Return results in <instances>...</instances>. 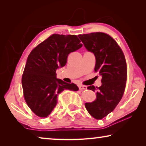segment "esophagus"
Segmentation results:
<instances>
[{
    "label": "esophagus",
    "instance_id": "obj_1",
    "mask_svg": "<svg viewBox=\"0 0 146 146\" xmlns=\"http://www.w3.org/2000/svg\"><path fill=\"white\" fill-rule=\"evenodd\" d=\"M79 90H87V86H83V85H80L78 86Z\"/></svg>",
    "mask_w": 146,
    "mask_h": 146
}]
</instances>
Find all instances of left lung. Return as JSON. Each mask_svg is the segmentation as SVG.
<instances>
[{
    "mask_svg": "<svg viewBox=\"0 0 146 146\" xmlns=\"http://www.w3.org/2000/svg\"><path fill=\"white\" fill-rule=\"evenodd\" d=\"M78 37L88 51L95 55L94 70L102 76L101 86L88 87L96 91L97 98L85 104L88 113L100 120L112 112L122 99L127 80L126 61L122 49L108 34L95 32L79 35Z\"/></svg>",
    "mask_w": 146,
    "mask_h": 146,
    "instance_id": "obj_1",
    "label": "left lung"
}]
</instances>
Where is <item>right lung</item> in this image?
Masks as SVG:
<instances>
[{
	"label": "right lung",
	"instance_id": "add662e5",
	"mask_svg": "<svg viewBox=\"0 0 146 146\" xmlns=\"http://www.w3.org/2000/svg\"><path fill=\"white\" fill-rule=\"evenodd\" d=\"M82 46L74 35L53 34L31 51L22 76L24 97L38 117H48L64 90L78 91L75 84L56 78V70L67 63L68 55Z\"/></svg>",
	"mask_w": 146,
	"mask_h": 146
}]
</instances>
